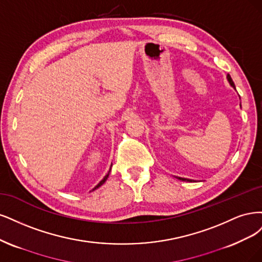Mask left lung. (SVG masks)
I'll use <instances>...</instances> for the list:
<instances>
[{"label":"left lung","mask_w":262,"mask_h":262,"mask_svg":"<svg viewBox=\"0 0 262 262\" xmlns=\"http://www.w3.org/2000/svg\"><path fill=\"white\" fill-rule=\"evenodd\" d=\"M226 79H227V81L230 82V85L235 89V85H234V82H233V80H232V78H231V76L227 74V76H226ZM241 107H242V105H241ZM175 179H177V180H180V181H184V182H195V181H192V180H188V179H184V177H179V176H174Z\"/></svg>","instance_id":"left-lung-1"}]
</instances>
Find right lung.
I'll return each mask as SVG.
<instances>
[{
    "label": "right lung",
    "mask_w": 262,
    "mask_h": 262,
    "mask_svg": "<svg viewBox=\"0 0 262 262\" xmlns=\"http://www.w3.org/2000/svg\"><path fill=\"white\" fill-rule=\"evenodd\" d=\"M111 166H112V164H111ZM110 172H111V167H110V171L107 172V174H106V175L103 177V180H102V181H100V183L97 185V186H96L95 188H92V190H91V191H94V190H96L97 188H99L100 186H102V185L105 183V181L107 180V177H108V175H110Z\"/></svg>",
    "instance_id": "1"
}]
</instances>
